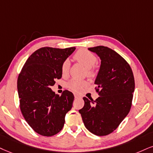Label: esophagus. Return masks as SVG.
<instances>
[{"mask_svg":"<svg viewBox=\"0 0 153 153\" xmlns=\"http://www.w3.org/2000/svg\"><path fill=\"white\" fill-rule=\"evenodd\" d=\"M74 97H75V98H79V97H81V96L79 95V94H78L74 93Z\"/></svg>","mask_w":153,"mask_h":153,"instance_id":"esophagus-1","label":"esophagus"}]
</instances>
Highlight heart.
Listing matches in <instances>:
<instances>
[{"mask_svg": "<svg viewBox=\"0 0 153 153\" xmlns=\"http://www.w3.org/2000/svg\"><path fill=\"white\" fill-rule=\"evenodd\" d=\"M74 59L77 62L83 65L85 69H87V75L88 76H94V71L92 69V67L97 63V59L93 53L86 50H79L75 53L74 56ZM70 67V62L69 60H65L62 63L61 70L62 74L64 76L68 74ZM87 83L85 81H79L72 79L68 83L67 86L70 89L73 91H79L81 88L86 86Z\"/></svg>", "mask_w": 153, "mask_h": 153, "instance_id": "heart-1", "label": "heart"}]
</instances>
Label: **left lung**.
<instances>
[{"label": "left lung", "mask_w": 153, "mask_h": 153, "mask_svg": "<svg viewBox=\"0 0 153 153\" xmlns=\"http://www.w3.org/2000/svg\"><path fill=\"white\" fill-rule=\"evenodd\" d=\"M88 50L101 59L94 82L99 97L96 101L83 98L84 105L79 112L86 129L103 136L114 131L128 114L135 90L134 76L128 62L112 49L97 46Z\"/></svg>", "instance_id": "left-lung-1"}]
</instances>
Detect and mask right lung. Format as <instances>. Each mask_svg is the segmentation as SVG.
<instances>
[{"instance_id": "obj_1", "label": "right lung", "mask_w": 153, "mask_h": 153, "mask_svg": "<svg viewBox=\"0 0 153 153\" xmlns=\"http://www.w3.org/2000/svg\"><path fill=\"white\" fill-rule=\"evenodd\" d=\"M76 50L42 48L29 56L18 79L20 110L36 133L52 136L63 128L65 116L72 107L74 97L65 91L61 96L51 89L62 78V65Z\"/></svg>"}]
</instances>
